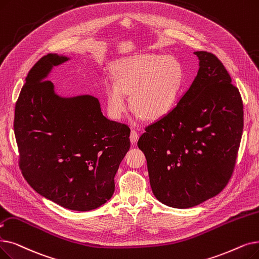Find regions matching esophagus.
<instances>
[{
  "label": "esophagus",
  "instance_id": "esophagus-1",
  "mask_svg": "<svg viewBox=\"0 0 259 259\" xmlns=\"http://www.w3.org/2000/svg\"><path fill=\"white\" fill-rule=\"evenodd\" d=\"M139 140V133L136 130H131L130 132V141L131 143H136Z\"/></svg>",
  "mask_w": 259,
  "mask_h": 259
}]
</instances>
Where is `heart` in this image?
Masks as SVG:
<instances>
[{"label":"heart","mask_w":259,"mask_h":259,"mask_svg":"<svg viewBox=\"0 0 259 259\" xmlns=\"http://www.w3.org/2000/svg\"><path fill=\"white\" fill-rule=\"evenodd\" d=\"M184 78L183 66L177 58L165 55H142L119 61L115 78L106 82L110 115L120 119L130 104L149 119L166 115L176 105Z\"/></svg>","instance_id":"heart-1"}]
</instances>
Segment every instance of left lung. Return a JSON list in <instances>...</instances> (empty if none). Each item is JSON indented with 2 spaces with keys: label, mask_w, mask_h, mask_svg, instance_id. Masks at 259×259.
Wrapping results in <instances>:
<instances>
[{
  "label": "left lung",
  "mask_w": 259,
  "mask_h": 259,
  "mask_svg": "<svg viewBox=\"0 0 259 259\" xmlns=\"http://www.w3.org/2000/svg\"><path fill=\"white\" fill-rule=\"evenodd\" d=\"M194 54L199 71L192 85L138 142L153 195L175 208L196 206L227 186L243 129L241 95L226 67L211 53Z\"/></svg>",
  "instance_id": "obj_1"
}]
</instances>
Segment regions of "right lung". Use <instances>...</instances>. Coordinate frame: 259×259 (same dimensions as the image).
I'll return each instance as SVG.
<instances>
[{"mask_svg":"<svg viewBox=\"0 0 259 259\" xmlns=\"http://www.w3.org/2000/svg\"><path fill=\"white\" fill-rule=\"evenodd\" d=\"M69 58L49 54L27 74L16 103L19 166L38 194L72 210H91L112 197L130 148V129L103 115L91 95L58 96L47 79Z\"/></svg>","mask_w":259,"mask_h":259,"instance_id":"add662e5","label":"right lung"}]
</instances>
